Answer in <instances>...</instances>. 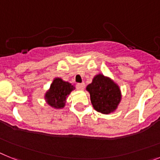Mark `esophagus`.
Segmentation results:
<instances>
[{
    "label": "esophagus",
    "instance_id": "34e87169",
    "mask_svg": "<svg viewBox=\"0 0 160 160\" xmlns=\"http://www.w3.org/2000/svg\"><path fill=\"white\" fill-rule=\"evenodd\" d=\"M84 86H85V84L84 83H81V84H76V88L79 89V90H83L84 88Z\"/></svg>",
    "mask_w": 160,
    "mask_h": 160
}]
</instances>
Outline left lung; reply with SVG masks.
Returning a JSON list of instances; mask_svg holds the SVG:
<instances>
[{
  "mask_svg": "<svg viewBox=\"0 0 160 160\" xmlns=\"http://www.w3.org/2000/svg\"><path fill=\"white\" fill-rule=\"evenodd\" d=\"M91 102L97 111L102 114L113 112L119 105L121 94L119 86L103 75H97L86 88Z\"/></svg>",
  "mask_w": 160,
  "mask_h": 160,
  "instance_id": "1",
  "label": "left lung"
}]
</instances>
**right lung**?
<instances>
[{
    "mask_svg": "<svg viewBox=\"0 0 160 160\" xmlns=\"http://www.w3.org/2000/svg\"><path fill=\"white\" fill-rule=\"evenodd\" d=\"M75 87L68 82H65L60 78H56L50 85V89L46 92L45 99L49 105L54 108H62L65 106L68 95Z\"/></svg>",
    "mask_w": 160,
    "mask_h": 160,
    "instance_id": "obj_1",
    "label": "right lung"
}]
</instances>
